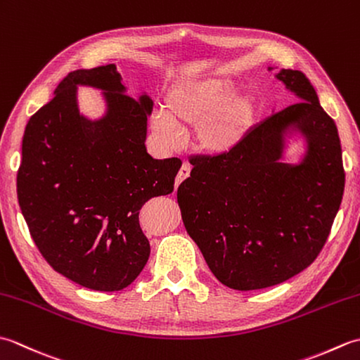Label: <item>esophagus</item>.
<instances>
[{"instance_id": "esophagus-1", "label": "esophagus", "mask_w": 360, "mask_h": 360, "mask_svg": "<svg viewBox=\"0 0 360 360\" xmlns=\"http://www.w3.org/2000/svg\"><path fill=\"white\" fill-rule=\"evenodd\" d=\"M190 170H192V168H190V165H187V164H184V165L181 167L178 176H176V187H178L182 181H186L188 178Z\"/></svg>"}]
</instances>
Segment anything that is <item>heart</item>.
<instances>
[{
  "label": "heart",
  "instance_id": "1",
  "mask_svg": "<svg viewBox=\"0 0 360 360\" xmlns=\"http://www.w3.org/2000/svg\"><path fill=\"white\" fill-rule=\"evenodd\" d=\"M236 82L227 75L184 80L167 96V110L151 116V129L160 145L176 148L184 131L195 127L196 148L207 155H226L246 139L254 128L258 97L252 91L235 94Z\"/></svg>",
  "mask_w": 360,
  "mask_h": 360
}]
</instances>
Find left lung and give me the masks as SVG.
I'll return each mask as SVG.
<instances>
[{
    "instance_id": "1",
    "label": "left lung",
    "mask_w": 360,
    "mask_h": 360,
    "mask_svg": "<svg viewBox=\"0 0 360 360\" xmlns=\"http://www.w3.org/2000/svg\"><path fill=\"white\" fill-rule=\"evenodd\" d=\"M275 77L298 103L252 128L231 153L193 158L178 187L187 233L213 275L236 290L280 285L307 269L326 243L345 187L338 127L316 89L300 71ZM294 134L305 153L289 165L282 159Z\"/></svg>"
}]
</instances>
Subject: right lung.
Segmentation results:
<instances>
[{
	"label": "right lung",
	"mask_w": 360,
	"mask_h": 360,
	"mask_svg": "<svg viewBox=\"0 0 360 360\" xmlns=\"http://www.w3.org/2000/svg\"><path fill=\"white\" fill-rule=\"evenodd\" d=\"M103 91L107 110L89 120L77 88ZM153 101L127 96L116 65L66 75L53 98L29 119L17 193L30 236L53 271L94 290H120L150 257L139 210L173 192L178 158L153 159L145 147Z\"/></svg>",
	"instance_id": "add662e5"
}]
</instances>
